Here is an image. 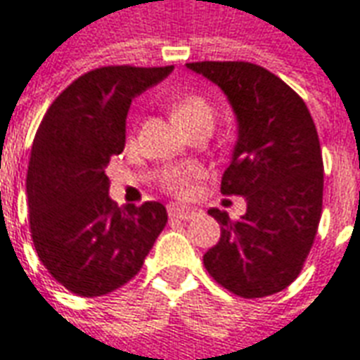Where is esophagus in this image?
Listing matches in <instances>:
<instances>
[{
	"mask_svg": "<svg viewBox=\"0 0 360 360\" xmlns=\"http://www.w3.org/2000/svg\"><path fill=\"white\" fill-rule=\"evenodd\" d=\"M167 214H169V218L175 219H191L196 214V210L195 208H188V206L169 204V206H167Z\"/></svg>",
	"mask_w": 360,
	"mask_h": 360,
	"instance_id": "1",
	"label": "esophagus"
}]
</instances>
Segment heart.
Masks as SVG:
<instances>
[{"label":"heart","mask_w":360,"mask_h":360,"mask_svg":"<svg viewBox=\"0 0 360 360\" xmlns=\"http://www.w3.org/2000/svg\"><path fill=\"white\" fill-rule=\"evenodd\" d=\"M172 113L177 125H183V123H187V121L195 117H200V115H210L212 117L210 105L204 102L202 98H198V96L183 98L181 102L173 105ZM193 175H195L193 169H173V172L165 175V188L175 193V195H185Z\"/></svg>","instance_id":"heart-1"}]
</instances>
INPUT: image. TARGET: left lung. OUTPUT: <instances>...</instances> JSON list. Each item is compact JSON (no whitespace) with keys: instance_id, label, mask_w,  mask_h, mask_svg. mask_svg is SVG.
Wrapping results in <instances>:
<instances>
[{"instance_id":"1","label":"left lung","mask_w":360,"mask_h":360,"mask_svg":"<svg viewBox=\"0 0 360 360\" xmlns=\"http://www.w3.org/2000/svg\"><path fill=\"white\" fill-rule=\"evenodd\" d=\"M187 69L214 82L233 110L237 141L221 193L247 202L237 221L208 210L221 237L204 266L245 299L278 293L302 270L322 216L324 165L314 121L301 96L264 67L198 61Z\"/></svg>"}]
</instances>
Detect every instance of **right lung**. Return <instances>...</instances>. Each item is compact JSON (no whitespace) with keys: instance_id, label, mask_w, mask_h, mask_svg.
<instances>
[{"instance_id":"1","label":"right lung","mask_w":360,"mask_h":360,"mask_svg":"<svg viewBox=\"0 0 360 360\" xmlns=\"http://www.w3.org/2000/svg\"><path fill=\"white\" fill-rule=\"evenodd\" d=\"M172 71L94 69L56 98L36 131L27 173L32 241L51 278L71 293L100 297L125 285L165 227L162 202H113L105 167L125 148L133 98Z\"/></svg>"}]
</instances>
